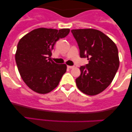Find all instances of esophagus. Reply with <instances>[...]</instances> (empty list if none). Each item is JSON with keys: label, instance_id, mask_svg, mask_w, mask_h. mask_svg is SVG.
I'll list each match as a JSON object with an SVG mask.
<instances>
[{"label": "esophagus", "instance_id": "1", "mask_svg": "<svg viewBox=\"0 0 132 132\" xmlns=\"http://www.w3.org/2000/svg\"><path fill=\"white\" fill-rule=\"evenodd\" d=\"M74 68H75V66H68V68H69V69H72Z\"/></svg>", "mask_w": 132, "mask_h": 132}]
</instances>
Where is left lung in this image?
<instances>
[{
	"mask_svg": "<svg viewBox=\"0 0 132 132\" xmlns=\"http://www.w3.org/2000/svg\"><path fill=\"white\" fill-rule=\"evenodd\" d=\"M78 42L80 57H87L89 64L81 66V74L76 79L83 93L95 95L111 84L119 67L116 43L99 30L87 28L71 30Z\"/></svg>",
	"mask_w": 132,
	"mask_h": 132,
	"instance_id": "left-lung-1",
	"label": "left lung"
}]
</instances>
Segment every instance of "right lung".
<instances>
[{
  "label": "right lung",
  "instance_id": "add662e5",
  "mask_svg": "<svg viewBox=\"0 0 132 132\" xmlns=\"http://www.w3.org/2000/svg\"><path fill=\"white\" fill-rule=\"evenodd\" d=\"M69 31V28H39L20 40L15 53L18 70L24 82L33 91L44 94L58 86L67 66L56 64L51 56L56 42L66 37Z\"/></svg>",
  "mask_w": 132,
  "mask_h": 132
}]
</instances>
